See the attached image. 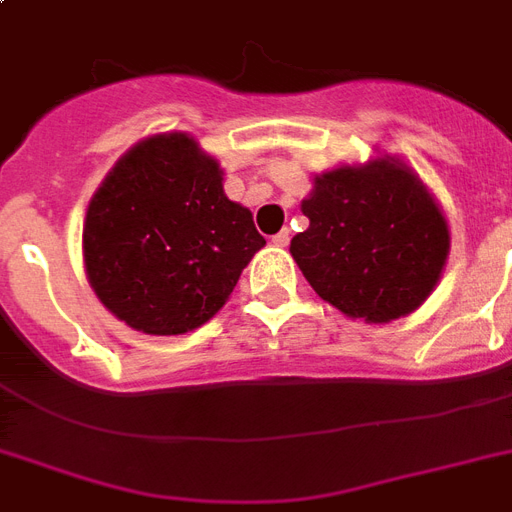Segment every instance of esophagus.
I'll return each mask as SVG.
<instances>
[{"instance_id":"obj_1","label":"esophagus","mask_w":512,"mask_h":512,"mask_svg":"<svg viewBox=\"0 0 512 512\" xmlns=\"http://www.w3.org/2000/svg\"><path fill=\"white\" fill-rule=\"evenodd\" d=\"M273 244H276V247H287L289 244V231H279L276 233V236H273Z\"/></svg>"}]
</instances>
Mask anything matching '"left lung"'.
<instances>
[{"label": "left lung", "mask_w": 512, "mask_h": 512, "mask_svg": "<svg viewBox=\"0 0 512 512\" xmlns=\"http://www.w3.org/2000/svg\"><path fill=\"white\" fill-rule=\"evenodd\" d=\"M289 252L316 295L348 319L390 324L420 308L449 257V223L436 196L398 156L313 175Z\"/></svg>", "instance_id": "left-lung-1"}]
</instances>
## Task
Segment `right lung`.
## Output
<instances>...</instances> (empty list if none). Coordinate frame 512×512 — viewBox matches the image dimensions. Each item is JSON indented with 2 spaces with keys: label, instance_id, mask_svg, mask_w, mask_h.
I'll list each match as a JSON object with an SVG mask.
<instances>
[{
  "label": "right lung",
  "instance_id": "add662e5",
  "mask_svg": "<svg viewBox=\"0 0 512 512\" xmlns=\"http://www.w3.org/2000/svg\"><path fill=\"white\" fill-rule=\"evenodd\" d=\"M263 247L252 212L225 196L220 162L188 132L135 143L84 215L92 292L143 335H185L207 324Z\"/></svg>",
  "mask_w": 512,
  "mask_h": 512
}]
</instances>
